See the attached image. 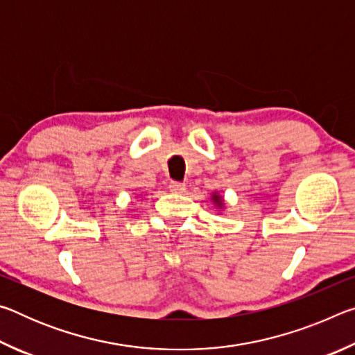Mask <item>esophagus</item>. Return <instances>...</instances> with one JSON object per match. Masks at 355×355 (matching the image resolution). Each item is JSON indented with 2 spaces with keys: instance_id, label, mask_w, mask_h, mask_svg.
I'll list each match as a JSON object with an SVG mask.
<instances>
[{
  "instance_id": "esophagus-1",
  "label": "esophagus",
  "mask_w": 355,
  "mask_h": 355,
  "mask_svg": "<svg viewBox=\"0 0 355 355\" xmlns=\"http://www.w3.org/2000/svg\"><path fill=\"white\" fill-rule=\"evenodd\" d=\"M169 188L172 192H175V194H182V192L186 191V184L180 183V182H171Z\"/></svg>"
}]
</instances>
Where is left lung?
Returning <instances> with one entry per match:
<instances>
[{"label": "left lung", "mask_w": 355, "mask_h": 355, "mask_svg": "<svg viewBox=\"0 0 355 355\" xmlns=\"http://www.w3.org/2000/svg\"><path fill=\"white\" fill-rule=\"evenodd\" d=\"M213 200H214L216 203H218V205H219V207L222 205V199H220V197H219V196H216V194H214V196H213Z\"/></svg>", "instance_id": "8db88e82"}]
</instances>
